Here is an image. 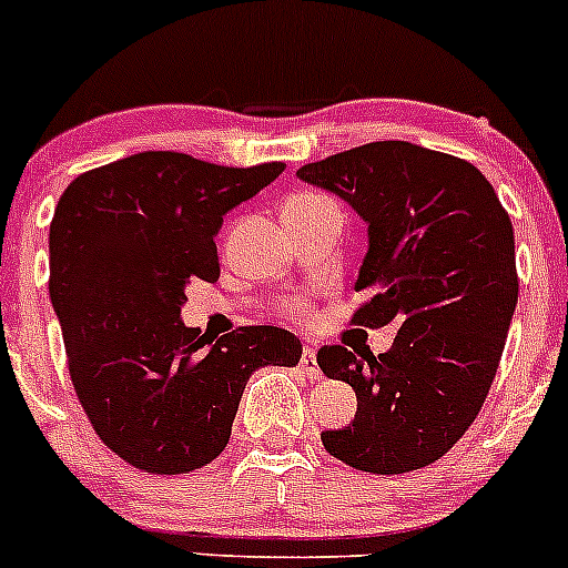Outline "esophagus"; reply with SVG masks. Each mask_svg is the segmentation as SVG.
I'll return each mask as SVG.
<instances>
[{
  "label": "esophagus",
  "mask_w": 568,
  "mask_h": 568,
  "mask_svg": "<svg viewBox=\"0 0 568 568\" xmlns=\"http://www.w3.org/2000/svg\"><path fill=\"white\" fill-rule=\"evenodd\" d=\"M300 366H302V372H305L311 379L322 377V368H318V363H316V349H313V346H305V349H302Z\"/></svg>",
  "instance_id": "esophagus-1"
}]
</instances>
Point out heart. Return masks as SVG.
<instances>
[{
  "mask_svg": "<svg viewBox=\"0 0 568 568\" xmlns=\"http://www.w3.org/2000/svg\"><path fill=\"white\" fill-rule=\"evenodd\" d=\"M327 202L333 200H327L324 194H316V191H300V194L288 196L283 211H302V207L327 205ZM280 311H283V316L291 318V322H305V318L311 316V305H307L305 296H288V300L280 302Z\"/></svg>",
  "mask_w": 568,
  "mask_h": 568,
  "instance_id": "obj_1",
  "label": "heart"
}]
</instances>
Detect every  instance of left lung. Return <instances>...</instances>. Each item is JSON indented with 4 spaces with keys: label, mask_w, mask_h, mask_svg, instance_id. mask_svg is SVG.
I'll return each instance as SVG.
<instances>
[{
    "label": "left lung",
    "mask_w": 568,
    "mask_h": 568,
    "mask_svg": "<svg viewBox=\"0 0 568 568\" xmlns=\"http://www.w3.org/2000/svg\"><path fill=\"white\" fill-rule=\"evenodd\" d=\"M368 224L355 327L394 322L383 355L322 346L316 363L355 388V422L322 433L357 471L436 464L486 402L519 300L514 224L480 169L407 141H374L300 169Z\"/></svg>",
    "instance_id": "left-lung-1"
}]
</instances>
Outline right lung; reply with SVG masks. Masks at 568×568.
<instances>
[{
	"mask_svg": "<svg viewBox=\"0 0 568 568\" xmlns=\"http://www.w3.org/2000/svg\"><path fill=\"white\" fill-rule=\"evenodd\" d=\"M283 169L138 152L80 174L60 196L49 296L77 399L124 464L152 475L202 469L227 447L252 372L300 363L288 329L261 324L207 341L180 322L185 285L219 280L224 213Z\"/></svg>",
	"mask_w": 568,
	"mask_h": 568,
	"instance_id": "right-lung-1",
	"label": "right lung"
}]
</instances>
